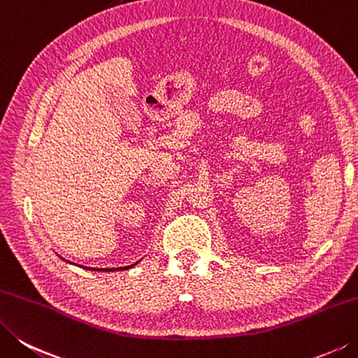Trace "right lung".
<instances>
[{
    "mask_svg": "<svg viewBox=\"0 0 358 358\" xmlns=\"http://www.w3.org/2000/svg\"><path fill=\"white\" fill-rule=\"evenodd\" d=\"M69 263H71V262H69ZM138 263V262H137ZM137 263H134V265H129V266H124V268H87V266H83L84 269H90V271H103V273H109V271H120V269H129V268H132V266H136ZM74 265V263H73ZM80 266V265H79Z\"/></svg>",
    "mask_w": 358,
    "mask_h": 358,
    "instance_id": "add662e5",
    "label": "right lung"
}]
</instances>
